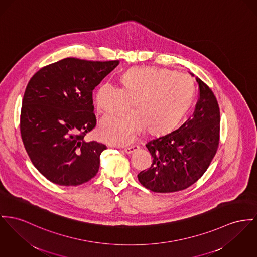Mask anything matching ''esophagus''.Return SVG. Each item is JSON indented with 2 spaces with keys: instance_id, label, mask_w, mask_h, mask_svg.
<instances>
[{
  "instance_id": "esophagus-1",
  "label": "esophagus",
  "mask_w": 257,
  "mask_h": 257,
  "mask_svg": "<svg viewBox=\"0 0 257 257\" xmlns=\"http://www.w3.org/2000/svg\"><path fill=\"white\" fill-rule=\"evenodd\" d=\"M138 149H139V146L135 144V145H132V146H130V147H125L123 150H124V152H125V153L131 154V153H133V152L137 151Z\"/></svg>"
}]
</instances>
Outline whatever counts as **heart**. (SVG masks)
Masks as SVG:
<instances>
[{
    "mask_svg": "<svg viewBox=\"0 0 257 257\" xmlns=\"http://www.w3.org/2000/svg\"><path fill=\"white\" fill-rule=\"evenodd\" d=\"M120 83L121 87L104 83L95 94L97 109L105 115L121 113L134 101L135 110L101 121L99 134L111 144L131 143L145 127L153 135L171 132L183 119L195 95L192 78L170 69H131Z\"/></svg>",
    "mask_w": 257,
    "mask_h": 257,
    "instance_id": "b5f03b06",
    "label": "heart"
}]
</instances>
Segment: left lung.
Segmentation results:
<instances>
[{"label":"left lung","mask_w":257,"mask_h":257,"mask_svg":"<svg viewBox=\"0 0 257 257\" xmlns=\"http://www.w3.org/2000/svg\"><path fill=\"white\" fill-rule=\"evenodd\" d=\"M193 116L179 128L147 142L151 167L140 171L139 182L156 193L188 188L202 177L216 154L220 137V110L211 88L201 79Z\"/></svg>","instance_id":"obj_1"}]
</instances>
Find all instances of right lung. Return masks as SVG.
I'll return each mask as SVG.
<instances>
[{
    "label": "right lung",
    "instance_id": "obj_1",
    "mask_svg": "<svg viewBox=\"0 0 257 257\" xmlns=\"http://www.w3.org/2000/svg\"><path fill=\"white\" fill-rule=\"evenodd\" d=\"M119 63L67 57L30 79L20 134L35 168L52 183L77 186L96 175L106 145L84 139L96 125L92 91Z\"/></svg>",
    "mask_w": 257,
    "mask_h": 257
}]
</instances>
